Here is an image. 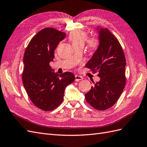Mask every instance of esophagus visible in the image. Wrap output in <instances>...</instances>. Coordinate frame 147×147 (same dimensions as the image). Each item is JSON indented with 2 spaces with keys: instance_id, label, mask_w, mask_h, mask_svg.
<instances>
[{
  "instance_id": "1",
  "label": "esophagus",
  "mask_w": 147,
  "mask_h": 147,
  "mask_svg": "<svg viewBox=\"0 0 147 147\" xmlns=\"http://www.w3.org/2000/svg\"><path fill=\"white\" fill-rule=\"evenodd\" d=\"M82 80V78L80 76H78V75H76L75 76V81H80Z\"/></svg>"
}]
</instances>
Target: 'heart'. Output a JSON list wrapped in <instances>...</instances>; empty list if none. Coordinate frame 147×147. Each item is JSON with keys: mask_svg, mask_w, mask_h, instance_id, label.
Wrapping results in <instances>:
<instances>
[{"mask_svg": "<svg viewBox=\"0 0 147 147\" xmlns=\"http://www.w3.org/2000/svg\"><path fill=\"white\" fill-rule=\"evenodd\" d=\"M87 33L82 30L74 31L71 33L69 35V39L74 47L77 45L83 46L87 40ZM99 44V40L95 37H92L87 41L88 47L91 51H96L98 49Z\"/></svg>", "mask_w": 147, "mask_h": 147, "instance_id": "1", "label": "heart"}]
</instances>
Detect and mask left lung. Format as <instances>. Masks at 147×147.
<instances>
[{
    "instance_id": "obj_1",
    "label": "left lung",
    "mask_w": 147,
    "mask_h": 147,
    "mask_svg": "<svg viewBox=\"0 0 147 147\" xmlns=\"http://www.w3.org/2000/svg\"><path fill=\"white\" fill-rule=\"evenodd\" d=\"M97 29L99 47L86 67L98 72L100 81L85 94V98L93 108L104 111L114 106L125 88L126 60L117 38L106 28Z\"/></svg>"
}]
</instances>
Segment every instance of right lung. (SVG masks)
Masks as SVG:
<instances>
[{
  "label": "right lung",
  "instance_id": "obj_1",
  "mask_svg": "<svg viewBox=\"0 0 147 147\" xmlns=\"http://www.w3.org/2000/svg\"><path fill=\"white\" fill-rule=\"evenodd\" d=\"M65 36V32L55 28L42 29L32 38L24 53V88L33 104L45 111H51L61 104L66 87L75 80L72 73L58 74L52 72L50 66L55 50Z\"/></svg>",
  "mask_w": 147,
  "mask_h": 147
}]
</instances>
